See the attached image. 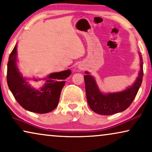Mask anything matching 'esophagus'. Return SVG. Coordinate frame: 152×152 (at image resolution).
I'll use <instances>...</instances> for the list:
<instances>
[{
  "mask_svg": "<svg viewBox=\"0 0 152 152\" xmlns=\"http://www.w3.org/2000/svg\"><path fill=\"white\" fill-rule=\"evenodd\" d=\"M78 68L80 69V70H83V69L84 68V66H83V65H82V64H80L78 66Z\"/></svg>",
  "mask_w": 152,
  "mask_h": 152,
  "instance_id": "esophagus-1",
  "label": "esophagus"
}]
</instances>
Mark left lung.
<instances>
[{
	"instance_id": "8db88e82",
	"label": "left lung",
	"mask_w": 152,
	"mask_h": 152,
	"mask_svg": "<svg viewBox=\"0 0 152 152\" xmlns=\"http://www.w3.org/2000/svg\"><path fill=\"white\" fill-rule=\"evenodd\" d=\"M140 56V70L133 85L121 92L102 94L100 91L94 77L87 71L84 75L86 100L91 109L101 115H111L126 110L135 99L140 87L143 77V63Z\"/></svg>"
}]
</instances>
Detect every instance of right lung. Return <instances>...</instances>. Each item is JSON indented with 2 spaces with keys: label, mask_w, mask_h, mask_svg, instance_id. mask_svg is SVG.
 <instances>
[{
  "label": "right lung",
  "mask_w": 152,
  "mask_h": 152,
  "mask_svg": "<svg viewBox=\"0 0 152 152\" xmlns=\"http://www.w3.org/2000/svg\"><path fill=\"white\" fill-rule=\"evenodd\" d=\"M17 45L9 56L7 70V82L14 97L23 108L39 114L52 112L57 107L61 90L71 70L54 72L43 79L46 83L36 89L23 77L17 66ZM37 81V79H34Z\"/></svg>",
  "instance_id": "obj_1"
}]
</instances>
